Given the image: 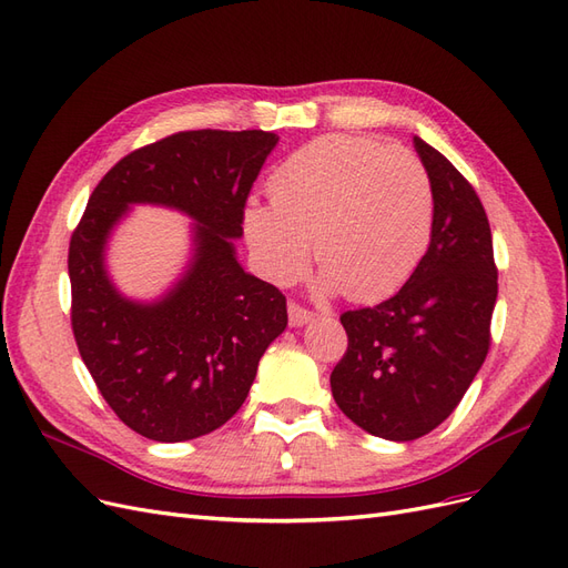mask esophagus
Wrapping results in <instances>:
<instances>
[{
    "mask_svg": "<svg viewBox=\"0 0 568 568\" xmlns=\"http://www.w3.org/2000/svg\"><path fill=\"white\" fill-rule=\"evenodd\" d=\"M311 320H313V313L307 311V307H303L296 301L288 303V322H291V326H301V324L311 322Z\"/></svg>",
    "mask_w": 568,
    "mask_h": 568,
    "instance_id": "obj_1",
    "label": "esophagus"
}]
</instances>
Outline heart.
<instances>
[{
    "mask_svg": "<svg viewBox=\"0 0 568 568\" xmlns=\"http://www.w3.org/2000/svg\"><path fill=\"white\" fill-rule=\"evenodd\" d=\"M267 192L272 203H248L244 230L277 284L301 277L315 239L326 288L379 301L409 280L432 239V178L405 146L324 134L274 168Z\"/></svg>",
    "mask_w": 568,
    "mask_h": 568,
    "instance_id": "obj_1",
    "label": "heart"
}]
</instances>
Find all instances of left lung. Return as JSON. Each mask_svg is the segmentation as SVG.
Wrapping results in <instances>:
<instances>
[{"label": "left lung", "instance_id": "left-lung-1", "mask_svg": "<svg viewBox=\"0 0 568 568\" xmlns=\"http://www.w3.org/2000/svg\"><path fill=\"white\" fill-rule=\"evenodd\" d=\"M434 186V225L398 294L341 315L348 348L332 372L343 415L367 434L415 440L450 417L484 365L497 298L488 215L469 180L415 136Z\"/></svg>", "mask_w": 568, "mask_h": 568}]
</instances>
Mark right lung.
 <instances>
[{
    "mask_svg": "<svg viewBox=\"0 0 568 568\" xmlns=\"http://www.w3.org/2000/svg\"><path fill=\"white\" fill-rule=\"evenodd\" d=\"M274 144L263 130H186L134 149L101 178L73 230L80 357L118 419L144 438L192 440L234 417L288 322L286 296L246 274L232 246ZM128 202L173 204L200 222L193 270L156 306L125 302L103 270L105 236Z\"/></svg>",
    "mask_w": 568,
    "mask_h": 568,
    "instance_id": "obj_1",
    "label": "right lung"
}]
</instances>
